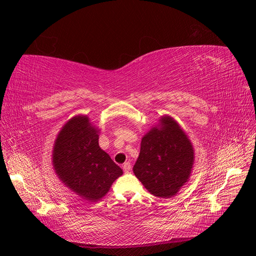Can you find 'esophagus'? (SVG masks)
<instances>
[{
    "mask_svg": "<svg viewBox=\"0 0 256 256\" xmlns=\"http://www.w3.org/2000/svg\"><path fill=\"white\" fill-rule=\"evenodd\" d=\"M122 170H124V172H125V173H129L130 170H131L130 162H125V164H122Z\"/></svg>",
    "mask_w": 256,
    "mask_h": 256,
    "instance_id": "obj_1",
    "label": "esophagus"
}]
</instances>
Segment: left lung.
Returning <instances> with one entry per match:
<instances>
[{
    "label": "left lung",
    "mask_w": 256,
    "mask_h": 256,
    "mask_svg": "<svg viewBox=\"0 0 256 256\" xmlns=\"http://www.w3.org/2000/svg\"><path fill=\"white\" fill-rule=\"evenodd\" d=\"M194 162L191 141L168 115L143 138L134 173L152 194L170 198L189 180Z\"/></svg>",
    "instance_id": "left-lung-1"
}]
</instances>
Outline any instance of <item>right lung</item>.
<instances>
[{"mask_svg":"<svg viewBox=\"0 0 256 256\" xmlns=\"http://www.w3.org/2000/svg\"><path fill=\"white\" fill-rule=\"evenodd\" d=\"M98 132L86 115H76L62 127L53 146V168L60 180L88 202L102 198L122 174L100 148Z\"/></svg>","mask_w":256,"mask_h":256,"instance_id":"right-lung-1","label":"right lung"}]
</instances>
